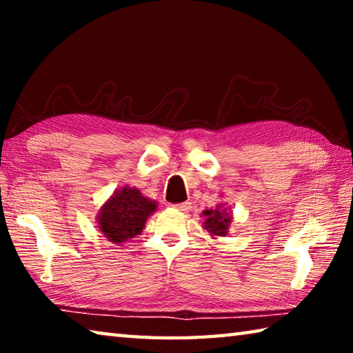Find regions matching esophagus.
<instances>
[{
  "mask_svg": "<svg viewBox=\"0 0 353 353\" xmlns=\"http://www.w3.org/2000/svg\"><path fill=\"white\" fill-rule=\"evenodd\" d=\"M176 208V210H181V212H188L191 210V202H182V204H176L172 205Z\"/></svg>",
  "mask_w": 353,
  "mask_h": 353,
  "instance_id": "1",
  "label": "esophagus"
}]
</instances>
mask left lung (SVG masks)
<instances>
[{"label": "left lung", "mask_w": 353, "mask_h": 353, "mask_svg": "<svg viewBox=\"0 0 353 353\" xmlns=\"http://www.w3.org/2000/svg\"><path fill=\"white\" fill-rule=\"evenodd\" d=\"M202 218H204V225H202L204 230H207L210 236L218 238L229 234L234 214H232L230 207H225V204L221 202L214 208H208V210L202 212Z\"/></svg>", "instance_id": "left-lung-1"}]
</instances>
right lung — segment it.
Listing matches in <instances>:
<instances>
[{
	"instance_id": "1",
	"label": "right lung",
	"mask_w": 353,
	"mask_h": 353,
	"mask_svg": "<svg viewBox=\"0 0 353 353\" xmlns=\"http://www.w3.org/2000/svg\"><path fill=\"white\" fill-rule=\"evenodd\" d=\"M157 210V202L146 198L135 187H121L101 205L97 223L107 240L123 244L141 234L148 218Z\"/></svg>"
}]
</instances>
